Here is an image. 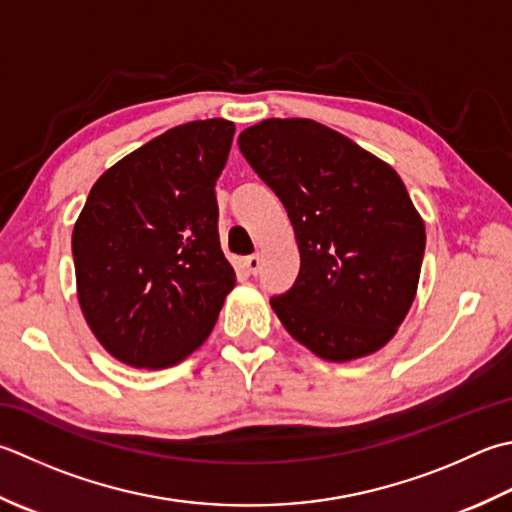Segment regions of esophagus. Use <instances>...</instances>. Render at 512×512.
Listing matches in <instances>:
<instances>
[{
	"label": "esophagus",
	"mask_w": 512,
	"mask_h": 512,
	"mask_svg": "<svg viewBox=\"0 0 512 512\" xmlns=\"http://www.w3.org/2000/svg\"><path fill=\"white\" fill-rule=\"evenodd\" d=\"M246 268L250 270V273H253V275H255V273H257V270H259V268H262V257H259L257 253H255V255H248V257H246Z\"/></svg>",
	"instance_id": "obj_1"
}]
</instances>
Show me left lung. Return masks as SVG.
Instances as JSON below:
<instances>
[{"instance_id": "1", "label": "left lung", "mask_w": 512, "mask_h": 512, "mask_svg": "<svg viewBox=\"0 0 512 512\" xmlns=\"http://www.w3.org/2000/svg\"><path fill=\"white\" fill-rule=\"evenodd\" d=\"M237 144L295 228L297 279L270 297L279 322L328 362L375 353L413 304L426 248L404 182L313 119H264Z\"/></svg>"}]
</instances>
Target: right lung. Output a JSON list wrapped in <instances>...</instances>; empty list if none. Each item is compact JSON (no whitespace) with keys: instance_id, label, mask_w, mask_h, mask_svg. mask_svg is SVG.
<instances>
[{"instance_id":"add662e5","label":"right lung","mask_w":512,"mask_h":512,"mask_svg":"<svg viewBox=\"0 0 512 512\" xmlns=\"http://www.w3.org/2000/svg\"><path fill=\"white\" fill-rule=\"evenodd\" d=\"M233 135L226 119L175 126L90 188L73 230L77 295L119 362L175 366L213 330L235 286L215 197Z\"/></svg>"}]
</instances>
